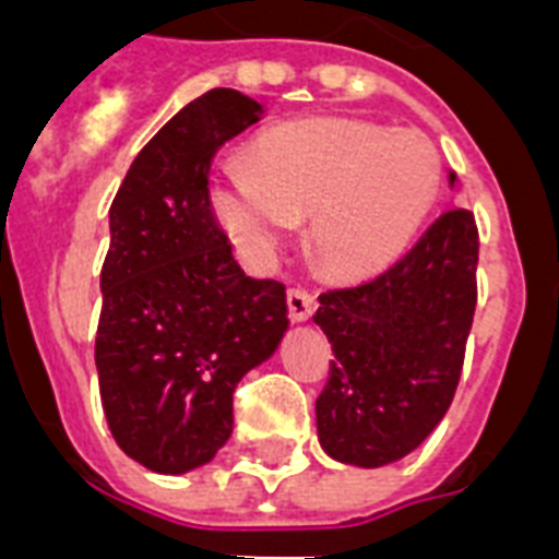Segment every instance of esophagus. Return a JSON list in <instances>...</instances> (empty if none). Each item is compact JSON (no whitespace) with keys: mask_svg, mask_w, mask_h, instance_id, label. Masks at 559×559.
<instances>
[{"mask_svg":"<svg viewBox=\"0 0 559 559\" xmlns=\"http://www.w3.org/2000/svg\"><path fill=\"white\" fill-rule=\"evenodd\" d=\"M287 310L293 322H307L316 310V298L307 289H289L287 293Z\"/></svg>","mask_w":559,"mask_h":559,"instance_id":"obj_1","label":"esophagus"}]
</instances>
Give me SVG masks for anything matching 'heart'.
Here are the masks:
<instances>
[{"label": "heart", "mask_w": 559, "mask_h": 559, "mask_svg": "<svg viewBox=\"0 0 559 559\" xmlns=\"http://www.w3.org/2000/svg\"><path fill=\"white\" fill-rule=\"evenodd\" d=\"M441 188V156L415 130L354 118H307L258 142L249 162L211 177L214 217L243 252L263 254L310 217L324 272L377 275L406 252Z\"/></svg>", "instance_id": "obj_1"}]
</instances>
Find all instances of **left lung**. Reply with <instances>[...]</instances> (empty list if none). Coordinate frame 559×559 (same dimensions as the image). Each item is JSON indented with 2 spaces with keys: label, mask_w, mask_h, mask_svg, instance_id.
<instances>
[{
  "label": "left lung",
  "mask_w": 559,
  "mask_h": 559,
  "mask_svg": "<svg viewBox=\"0 0 559 559\" xmlns=\"http://www.w3.org/2000/svg\"><path fill=\"white\" fill-rule=\"evenodd\" d=\"M476 219L455 209L389 272L319 296L313 322L336 359L316 400V429L331 459L385 467L441 424L476 313Z\"/></svg>",
  "instance_id": "left-lung-1"
}]
</instances>
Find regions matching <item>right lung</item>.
<instances>
[{
  "instance_id": "obj_1",
  "label": "right lung",
  "mask_w": 559,
  "mask_h": 559,
  "mask_svg": "<svg viewBox=\"0 0 559 559\" xmlns=\"http://www.w3.org/2000/svg\"><path fill=\"white\" fill-rule=\"evenodd\" d=\"M263 118L237 90L186 104L135 156L109 209L95 366L116 443L179 476L231 438V397L289 328L278 281L249 278L209 202L214 153Z\"/></svg>"
}]
</instances>
